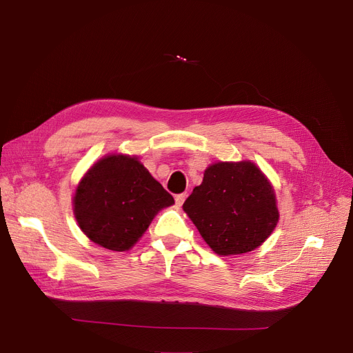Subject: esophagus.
<instances>
[{
    "instance_id": "34e87169",
    "label": "esophagus",
    "mask_w": 353,
    "mask_h": 353,
    "mask_svg": "<svg viewBox=\"0 0 353 353\" xmlns=\"http://www.w3.org/2000/svg\"><path fill=\"white\" fill-rule=\"evenodd\" d=\"M185 199H187V194H185V193L178 194V196H175V203H176L178 206H181V205H183V203L185 201Z\"/></svg>"
}]
</instances>
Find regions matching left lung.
Wrapping results in <instances>:
<instances>
[{
	"mask_svg": "<svg viewBox=\"0 0 353 353\" xmlns=\"http://www.w3.org/2000/svg\"><path fill=\"white\" fill-rule=\"evenodd\" d=\"M183 209L219 256L259 248L280 219L271 181L250 160L209 165Z\"/></svg>",
	"mask_w": 353,
	"mask_h": 353,
	"instance_id": "obj_1",
	"label": "left lung"
}]
</instances>
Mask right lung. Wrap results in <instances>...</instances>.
<instances>
[{"label":"right lung","instance_id":"1","mask_svg":"<svg viewBox=\"0 0 353 353\" xmlns=\"http://www.w3.org/2000/svg\"><path fill=\"white\" fill-rule=\"evenodd\" d=\"M174 203L138 156L113 153L81 178L73 194V215L92 243L125 252L143 237L157 213Z\"/></svg>","mask_w":353,"mask_h":353}]
</instances>
